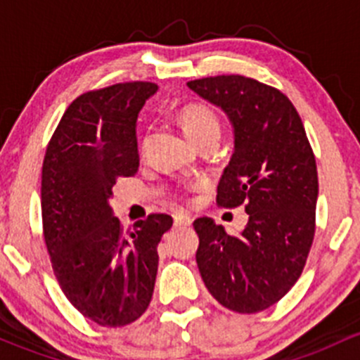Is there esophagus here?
Wrapping results in <instances>:
<instances>
[{
	"label": "esophagus",
	"mask_w": 360,
	"mask_h": 360,
	"mask_svg": "<svg viewBox=\"0 0 360 360\" xmlns=\"http://www.w3.org/2000/svg\"><path fill=\"white\" fill-rule=\"evenodd\" d=\"M174 224H176V226H190L191 217L184 212L174 214Z\"/></svg>",
	"instance_id": "34e87169"
}]
</instances>
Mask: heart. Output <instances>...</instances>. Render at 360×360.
Masks as SVG:
<instances>
[{
    "label": "heart",
    "instance_id": "heart-1",
    "mask_svg": "<svg viewBox=\"0 0 360 360\" xmlns=\"http://www.w3.org/2000/svg\"><path fill=\"white\" fill-rule=\"evenodd\" d=\"M179 122L188 137L198 141L207 134L219 132V118L212 108L205 104H188L179 112Z\"/></svg>",
    "mask_w": 360,
    "mask_h": 360
}]
</instances>
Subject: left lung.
I'll return each mask as SVG.
<instances>
[{
	"label": "left lung",
	"mask_w": 360,
	"mask_h": 360,
	"mask_svg": "<svg viewBox=\"0 0 360 360\" xmlns=\"http://www.w3.org/2000/svg\"><path fill=\"white\" fill-rule=\"evenodd\" d=\"M186 85L230 120L233 153L217 203H244L249 214L237 237L210 217L195 221L198 270L223 307L256 314L284 297L307 263L319 195L315 157L300 115L277 89L240 75Z\"/></svg>",
	"instance_id": "left-lung-1"
}]
</instances>
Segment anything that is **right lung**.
<instances>
[{"label": "right lung", "instance_id": "add662e5", "mask_svg": "<svg viewBox=\"0 0 360 360\" xmlns=\"http://www.w3.org/2000/svg\"><path fill=\"white\" fill-rule=\"evenodd\" d=\"M158 86L118 83L86 92L60 118L43 160L41 216L53 274L72 307L106 328L146 311L167 214L123 231L110 198L118 177L139 169L137 116Z\"/></svg>", "mask_w": 360, "mask_h": 360}]
</instances>
